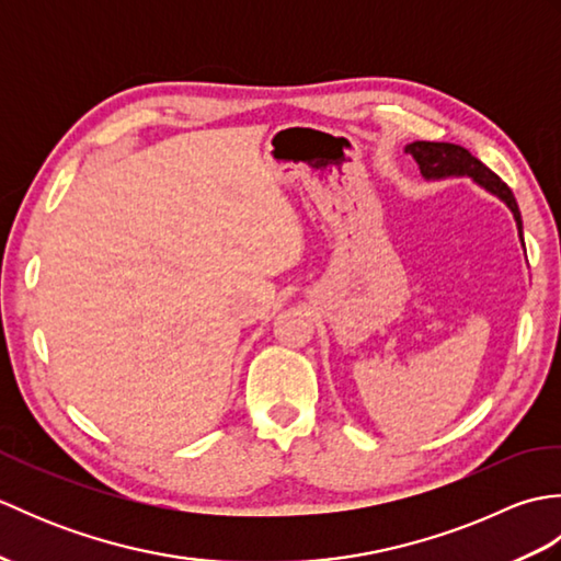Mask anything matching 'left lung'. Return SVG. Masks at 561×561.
<instances>
[{
    "label": "left lung",
    "mask_w": 561,
    "mask_h": 561,
    "mask_svg": "<svg viewBox=\"0 0 561 561\" xmlns=\"http://www.w3.org/2000/svg\"><path fill=\"white\" fill-rule=\"evenodd\" d=\"M404 153H410V157L416 161V165H420V173L424 181L470 178L472 183H478L482 190H486V193L502 199L511 209V214H514L518 236L523 241V221H520V209L516 205L514 193H511L502 178L486 169L480 159H474L468 149L450 145V141H412V145L404 147Z\"/></svg>",
    "instance_id": "obj_1"
}]
</instances>
